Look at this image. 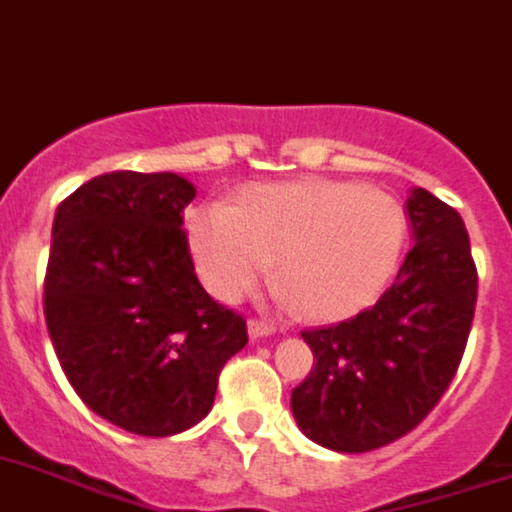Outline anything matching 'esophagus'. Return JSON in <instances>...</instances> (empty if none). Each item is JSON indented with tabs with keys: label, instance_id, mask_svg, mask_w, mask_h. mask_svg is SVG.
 I'll return each instance as SVG.
<instances>
[{
	"label": "esophagus",
	"instance_id": "1",
	"mask_svg": "<svg viewBox=\"0 0 512 512\" xmlns=\"http://www.w3.org/2000/svg\"><path fill=\"white\" fill-rule=\"evenodd\" d=\"M248 333H251V338H264L271 336V333H277V325L264 318H251L248 320Z\"/></svg>",
	"mask_w": 512,
	"mask_h": 512
}]
</instances>
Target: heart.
<instances>
[{
	"instance_id": "heart-1",
	"label": "heart",
	"mask_w": 512,
	"mask_h": 512,
	"mask_svg": "<svg viewBox=\"0 0 512 512\" xmlns=\"http://www.w3.org/2000/svg\"><path fill=\"white\" fill-rule=\"evenodd\" d=\"M194 264L212 295L241 300L279 259V282L312 318L372 305L395 274L408 217L390 194L307 179L202 207L189 223Z\"/></svg>"
}]
</instances>
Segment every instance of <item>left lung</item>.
I'll use <instances>...</instances> for the list:
<instances>
[{
	"label": "left lung",
	"instance_id": "left-lung-1",
	"mask_svg": "<svg viewBox=\"0 0 512 512\" xmlns=\"http://www.w3.org/2000/svg\"><path fill=\"white\" fill-rule=\"evenodd\" d=\"M408 215L415 246L377 305L302 330L315 364L292 390V413L325 449L364 454L413 431L467 348L477 266L464 220L425 189H413Z\"/></svg>",
	"mask_w": 512,
	"mask_h": 512
}]
</instances>
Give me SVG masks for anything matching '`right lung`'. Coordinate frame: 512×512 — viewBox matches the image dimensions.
Instances as JSON below:
<instances>
[{"instance_id": "1", "label": "right lung", "mask_w": 512, "mask_h": 512, "mask_svg": "<svg viewBox=\"0 0 512 512\" xmlns=\"http://www.w3.org/2000/svg\"><path fill=\"white\" fill-rule=\"evenodd\" d=\"M171 171H110L58 205L43 312L66 379L99 418L164 438L212 410L217 379L248 343L246 318L194 274Z\"/></svg>"}]
</instances>
